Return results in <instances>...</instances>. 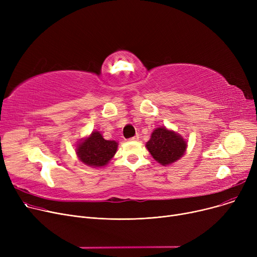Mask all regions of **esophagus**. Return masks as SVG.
<instances>
[{
	"mask_svg": "<svg viewBox=\"0 0 257 257\" xmlns=\"http://www.w3.org/2000/svg\"><path fill=\"white\" fill-rule=\"evenodd\" d=\"M139 139H140V136H139V134H137L136 137H133V138L129 139V141H131V142H137V141H139Z\"/></svg>",
	"mask_w": 257,
	"mask_h": 257,
	"instance_id": "1",
	"label": "esophagus"
}]
</instances>
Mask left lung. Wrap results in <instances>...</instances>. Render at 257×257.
<instances>
[{
	"label": "left lung",
	"instance_id": "8db88e82",
	"mask_svg": "<svg viewBox=\"0 0 257 257\" xmlns=\"http://www.w3.org/2000/svg\"><path fill=\"white\" fill-rule=\"evenodd\" d=\"M146 148L158 164L166 167L176 163L184 155L187 142L179 133L161 126L154 129Z\"/></svg>",
	"mask_w": 257,
	"mask_h": 257
}]
</instances>
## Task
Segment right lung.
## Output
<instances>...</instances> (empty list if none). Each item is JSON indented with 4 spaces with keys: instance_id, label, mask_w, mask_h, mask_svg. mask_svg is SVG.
<instances>
[{
    "instance_id": "obj_1",
    "label": "right lung",
    "mask_w": 257,
    "mask_h": 257,
    "mask_svg": "<svg viewBox=\"0 0 257 257\" xmlns=\"http://www.w3.org/2000/svg\"><path fill=\"white\" fill-rule=\"evenodd\" d=\"M115 141H106L102 133L93 130L88 137L81 140L76 146L78 159L91 168L105 167L117 150Z\"/></svg>"
}]
</instances>
